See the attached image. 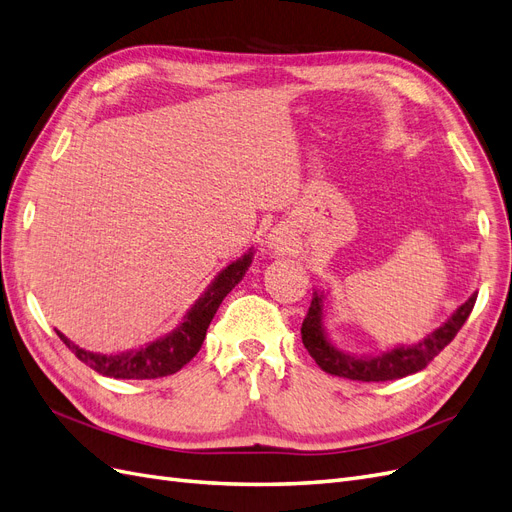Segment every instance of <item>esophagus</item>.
Listing matches in <instances>:
<instances>
[{
	"instance_id": "obj_1",
	"label": "esophagus",
	"mask_w": 512,
	"mask_h": 512,
	"mask_svg": "<svg viewBox=\"0 0 512 512\" xmlns=\"http://www.w3.org/2000/svg\"><path fill=\"white\" fill-rule=\"evenodd\" d=\"M265 245L269 247V250H282L284 241H282V237H277V235H269V237H267V241H265Z\"/></svg>"
}]
</instances>
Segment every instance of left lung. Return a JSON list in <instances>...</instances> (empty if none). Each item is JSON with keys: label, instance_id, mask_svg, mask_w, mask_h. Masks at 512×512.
<instances>
[{"label": "left lung", "instance_id": "left-lung-1", "mask_svg": "<svg viewBox=\"0 0 512 512\" xmlns=\"http://www.w3.org/2000/svg\"><path fill=\"white\" fill-rule=\"evenodd\" d=\"M327 297L329 290H314L312 305H309V312L301 327L303 346L312 354V359L322 371H327L331 376L361 382L397 380L427 367V363L433 361V356H438L453 342V337L463 327V322L468 320L476 303V292H472L466 303H461L440 327L418 339V342L397 344L376 354H354L339 348L329 337L327 327H324V305H327Z\"/></svg>", "mask_w": 512, "mask_h": 512}]
</instances>
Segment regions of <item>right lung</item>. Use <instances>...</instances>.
I'll return each instance as SVG.
<instances>
[{"label": "right lung", "mask_w": 512, "mask_h": 512, "mask_svg": "<svg viewBox=\"0 0 512 512\" xmlns=\"http://www.w3.org/2000/svg\"><path fill=\"white\" fill-rule=\"evenodd\" d=\"M256 250L250 247L243 256L232 260L218 275L213 277L211 284L205 288V292L190 305L188 312L181 318V322L173 331H168L160 337L147 342L141 348H130L123 352H91L85 348H79L74 342L57 331V335L79 359L96 369L98 374L108 378H121V380H153L175 374L183 365H188L194 356L198 354L200 346L205 342V335L209 324L218 312V307L226 299V294L235 288L245 271L250 269Z\"/></svg>", "instance_id": "add662e5"}]
</instances>
